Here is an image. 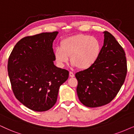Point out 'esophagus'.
Instances as JSON below:
<instances>
[{"instance_id": "34e87169", "label": "esophagus", "mask_w": 134, "mask_h": 134, "mask_svg": "<svg viewBox=\"0 0 134 134\" xmlns=\"http://www.w3.org/2000/svg\"><path fill=\"white\" fill-rule=\"evenodd\" d=\"M69 75H70V77H74V76H75V74H74V72H69Z\"/></svg>"}]
</instances>
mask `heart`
<instances>
[{
  "mask_svg": "<svg viewBox=\"0 0 134 134\" xmlns=\"http://www.w3.org/2000/svg\"><path fill=\"white\" fill-rule=\"evenodd\" d=\"M101 42L97 38L79 34L65 38L61 47H57L55 57L59 65L68 62L69 56L73 66L79 69H87L95 63L101 52Z\"/></svg>",
  "mask_w": 134,
  "mask_h": 134,
  "instance_id": "1",
  "label": "heart"
}]
</instances>
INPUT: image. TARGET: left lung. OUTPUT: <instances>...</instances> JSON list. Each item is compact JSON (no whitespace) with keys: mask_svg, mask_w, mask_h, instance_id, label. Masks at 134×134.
I'll use <instances>...</instances> for the list:
<instances>
[{"mask_svg":"<svg viewBox=\"0 0 134 134\" xmlns=\"http://www.w3.org/2000/svg\"><path fill=\"white\" fill-rule=\"evenodd\" d=\"M98 59L90 68L76 73L79 100L85 106L96 108L108 104L116 97L127 72L122 47L108 31Z\"/></svg>","mask_w":134,"mask_h":134,"instance_id":"8db88e82","label":"left lung"}]
</instances>
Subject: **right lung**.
<instances>
[{"instance_id":"obj_1","label":"right lung","mask_w":134,"mask_h":134,"mask_svg":"<svg viewBox=\"0 0 134 134\" xmlns=\"http://www.w3.org/2000/svg\"><path fill=\"white\" fill-rule=\"evenodd\" d=\"M58 32L42 33L20 40L8 60V74L16 99L26 108L42 112L55 104L60 86L69 72L54 64L52 43Z\"/></svg>"}]
</instances>
